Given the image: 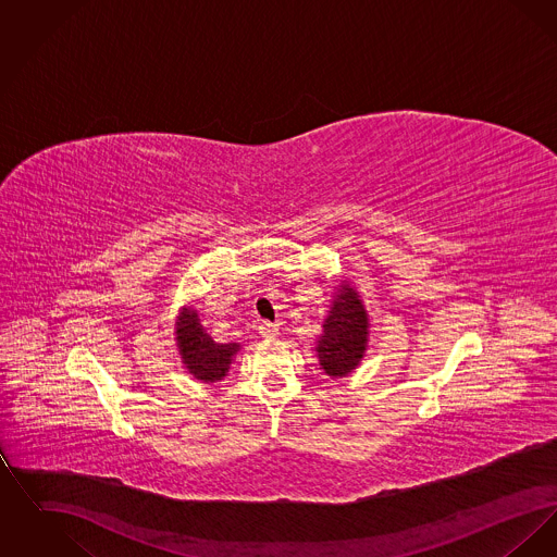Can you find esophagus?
<instances>
[{
  "label": "esophagus",
  "instance_id": "34e87169",
  "mask_svg": "<svg viewBox=\"0 0 557 557\" xmlns=\"http://www.w3.org/2000/svg\"><path fill=\"white\" fill-rule=\"evenodd\" d=\"M259 334L263 338H273L277 334V325L275 323H269V321H259Z\"/></svg>",
  "mask_w": 557,
  "mask_h": 557
}]
</instances>
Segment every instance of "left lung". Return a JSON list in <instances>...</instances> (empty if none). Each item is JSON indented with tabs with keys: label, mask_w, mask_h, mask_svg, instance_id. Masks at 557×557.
<instances>
[{
	"label": "left lung",
	"mask_w": 557,
	"mask_h": 557,
	"mask_svg": "<svg viewBox=\"0 0 557 557\" xmlns=\"http://www.w3.org/2000/svg\"><path fill=\"white\" fill-rule=\"evenodd\" d=\"M368 345V313L348 284L338 288L332 311L323 321L318 341L321 370L332 377H343L355 370Z\"/></svg>",
	"instance_id": "left-lung-1"
}]
</instances>
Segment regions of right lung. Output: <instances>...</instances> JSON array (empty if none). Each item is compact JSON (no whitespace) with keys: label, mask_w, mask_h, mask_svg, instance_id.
Wrapping results in <instances>:
<instances>
[{"label":"right lung","mask_w":557,"mask_h":557,"mask_svg":"<svg viewBox=\"0 0 557 557\" xmlns=\"http://www.w3.org/2000/svg\"><path fill=\"white\" fill-rule=\"evenodd\" d=\"M177 343L187 370L202 382L221 380L232 363V357L238 352L236 343H214L191 309H184L180 315Z\"/></svg>","instance_id":"add662e5"}]
</instances>
